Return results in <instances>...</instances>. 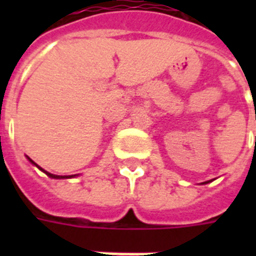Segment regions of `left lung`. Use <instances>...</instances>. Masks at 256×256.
I'll use <instances>...</instances> for the list:
<instances>
[{
    "label": "left lung",
    "instance_id": "left-lung-1",
    "mask_svg": "<svg viewBox=\"0 0 256 256\" xmlns=\"http://www.w3.org/2000/svg\"><path fill=\"white\" fill-rule=\"evenodd\" d=\"M204 183H207V182H204Z\"/></svg>",
    "mask_w": 256,
    "mask_h": 256
}]
</instances>
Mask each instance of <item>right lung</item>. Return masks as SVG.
<instances>
[{"label":"right lung","mask_w":256,"mask_h":256,"mask_svg":"<svg viewBox=\"0 0 256 256\" xmlns=\"http://www.w3.org/2000/svg\"><path fill=\"white\" fill-rule=\"evenodd\" d=\"M28 160H29L30 162H32V164H34V162H33V160H30L29 156H28ZM36 166H37V164H36ZM37 168H38V166H37ZM40 168V170H42L41 168ZM42 171H44V172H45V174L49 175V176H52V178H56V179H61V178H72V176H65V175H54V174H50V172H48V171H45V170H42Z\"/></svg>","instance_id":"add662e5"}]
</instances>
